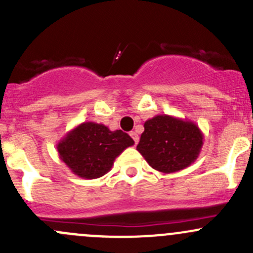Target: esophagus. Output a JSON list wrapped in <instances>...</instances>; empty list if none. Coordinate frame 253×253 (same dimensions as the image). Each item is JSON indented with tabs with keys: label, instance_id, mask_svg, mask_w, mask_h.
<instances>
[{
	"label": "esophagus",
	"instance_id": "1",
	"mask_svg": "<svg viewBox=\"0 0 253 253\" xmlns=\"http://www.w3.org/2000/svg\"><path fill=\"white\" fill-rule=\"evenodd\" d=\"M129 134H131V137H132V138H133L134 143H136V144H137V143H138V141H139L138 133H137V132H134V131H132L131 133H129Z\"/></svg>",
	"mask_w": 253,
	"mask_h": 253
}]
</instances>
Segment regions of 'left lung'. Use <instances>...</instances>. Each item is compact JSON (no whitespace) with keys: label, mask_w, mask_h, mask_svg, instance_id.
<instances>
[{"label":"left lung","mask_w":253,"mask_h":253,"mask_svg":"<svg viewBox=\"0 0 253 253\" xmlns=\"http://www.w3.org/2000/svg\"><path fill=\"white\" fill-rule=\"evenodd\" d=\"M203 134L196 124L169 115H158L144 124L137 150L153 169L180 171L200 155Z\"/></svg>","instance_id":"left-lung-1"}]
</instances>
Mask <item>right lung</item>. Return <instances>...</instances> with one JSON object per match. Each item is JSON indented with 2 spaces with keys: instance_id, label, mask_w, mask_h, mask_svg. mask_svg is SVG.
I'll use <instances>...</instances> for the list:
<instances>
[{
  "instance_id": "add662e5",
  "label": "right lung",
  "mask_w": 253,
  "mask_h": 253,
  "mask_svg": "<svg viewBox=\"0 0 253 253\" xmlns=\"http://www.w3.org/2000/svg\"><path fill=\"white\" fill-rule=\"evenodd\" d=\"M134 142L121 129L110 131L95 122H83L57 144L60 159L82 178H98L110 171L114 160Z\"/></svg>"
}]
</instances>
